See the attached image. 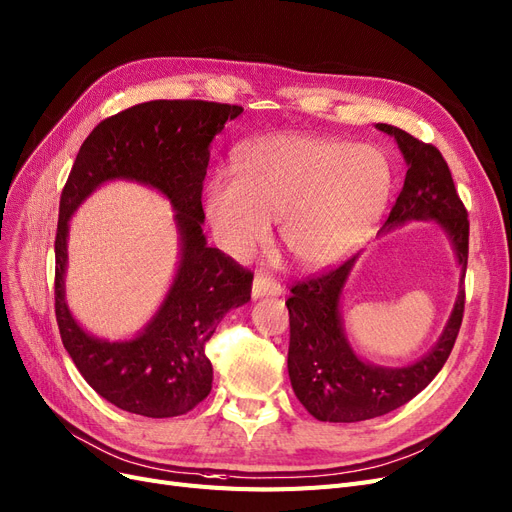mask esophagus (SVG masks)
<instances>
[{"mask_svg":"<svg viewBox=\"0 0 512 512\" xmlns=\"http://www.w3.org/2000/svg\"><path fill=\"white\" fill-rule=\"evenodd\" d=\"M282 295V287L278 282L266 274H257L253 278V299L259 297H278Z\"/></svg>","mask_w":512,"mask_h":512,"instance_id":"obj_1","label":"esophagus"}]
</instances>
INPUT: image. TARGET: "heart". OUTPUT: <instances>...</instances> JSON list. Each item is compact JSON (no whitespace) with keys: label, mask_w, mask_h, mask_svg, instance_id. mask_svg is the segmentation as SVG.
Returning a JSON list of instances; mask_svg holds the SVG:
<instances>
[{"label":"heart","mask_w":512,"mask_h":512,"mask_svg":"<svg viewBox=\"0 0 512 512\" xmlns=\"http://www.w3.org/2000/svg\"><path fill=\"white\" fill-rule=\"evenodd\" d=\"M390 192L392 164L380 147L285 132L242 145L236 175L208 179L204 213L225 253L246 257L278 219L299 266L323 268L367 236Z\"/></svg>","instance_id":"1"}]
</instances>
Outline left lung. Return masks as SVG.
<instances>
[{"instance_id": "8db88e82", "label": "left lung", "mask_w": 512, "mask_h": 512, "mask_svg": "<svg viewBox=\"0 0 512 512\" xmlns=\"http://www.w3.org/2000/svg\"><path fill=\"white\" fill-rule=\"evenodd\" d=\"M375 128L394 137L407 162L403 189L380 234L409 221L441 225L462 268L460 293L439 342L428 354L405 367H380L363 361L352 350L339 310L346 280L361 253L335 270L291 287L287 299L291 323L289 377L299 403L320 422H363L409 403L443 369L464 316L468 213L453 185L449 166L437 147L418 141L409 132L390 124H375Z\"/></svg>"}]
</instances>
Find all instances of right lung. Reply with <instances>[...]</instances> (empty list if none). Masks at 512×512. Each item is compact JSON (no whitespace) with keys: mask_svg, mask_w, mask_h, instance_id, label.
<instances>
[{"mask_svg":"<svg viewBox=\"0 0 512 512\" xmlns=\"http://www.w3.org/2000/svg\"><path fill=\"white\" fill-rule=\"evenodd\" d=\"M238 105L208 101H149L103 120L82 143L59 206L54 240V312L63 346L84 380L105 401L145 418H175L192 411L213 388L204 352L221 318L251 299L253 274L202 234V181L211 141ZM154 186L174 206L180 266L165 301L130 340L90 336L64 301L68 219L107 180Z\"/></svg>","mask_w":512,"mask_h":512,"instance_id":"obj_1","label":"right lung"}]
</instances>
